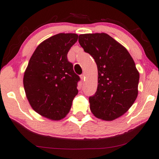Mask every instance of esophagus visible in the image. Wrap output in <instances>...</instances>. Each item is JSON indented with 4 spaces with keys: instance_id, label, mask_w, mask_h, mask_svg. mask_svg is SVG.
Masks as SVG:
<instances>
[{
    "instance_id": "1",
    "label": "esophagus",
    "mask_w": 159,
    "mask_h": 159,
    "mask_svg": "<svg viewBox=\"0 0 159 159\" xmlns=\"http://www.w3.org/2000/svg\"><path fill=\"white\" fill-rule=\"evenodd\" d=\"M80 78H81L82 80H84V78H85V74L84 73H83V74H82L81 75H80Z\"/></svg>"
}]
</instances>
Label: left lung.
Listing matches in <instances>:
<instances>
[{
    "label": "left lung",
    "instance_id": "left-lung-1",
    "mask_svg": "<svg viewBox=\"0 0 159 159\" xmlns=\"http://www.w3.org/2000/svg\"><path fill=\"white\" fill-rule=\"evenodd\" d=\"M79 43L94 58L98 71L97 91L89 97L91 111L105 121L122 116L138 93L140 75L133 58L125 47L106 33L80 34Z\"/></svg>",
    "mask_w": 159,
    "mask_h": 159
}]
</instances>
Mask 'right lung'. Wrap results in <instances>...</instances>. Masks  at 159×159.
<instances>
[{
  "label": "right lung",
  "instance_id": "add662e5",
  "mask_svg": "<svg viewBox=\"0 0 159 159\" xmlns=\"http://www.w3.org/2000/svg\"><path fill=\"white\" fill-rule=\"evenodd\" d=\"M74 33H59L38 45L24 75V88L32 108L39 114L60 120L70 110L80 78L67 58L77 41Z\"/></svg>",
  "mask_w": 159,
  "mask_h": 159
}]
</instances>
